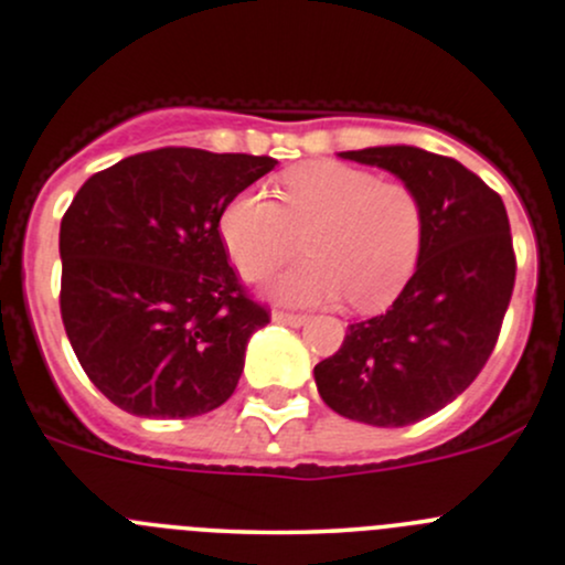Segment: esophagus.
Here are the masks:
<instances>
[{"mask_svg":"<svg viewBox=\"0 0 565 565\" xmlns=\"http://www.w3.org/2000/svg\"><path fill=\"white\" fill-rule=\"evenodd\" d=\"M271 320L282 322V326H290V328H299V326H303V322L309 320V317L307 315H296V312H282V309H275V312H271Z\"/></svg>","mask_w":565,"mask_h":565,"instance_id":"esophagus-1","label":"esophagus"}]
</instances>
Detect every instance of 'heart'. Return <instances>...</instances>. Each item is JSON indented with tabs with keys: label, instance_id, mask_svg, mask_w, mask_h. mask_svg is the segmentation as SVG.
Instances as JSON below:
<instances>
[{
	"label": "heart",
	"instance_id": "b5f03b06",
	"mask_svg": "<svg viewBox=\"0 0 565 565\" xmlns=\"http://www.w3.org/2000/svg\"><path fill=\"white\" fill-rule=\"evenodd\" d=\"M280 202L239 192L221 213V237L248 280H264L307 248L309 258L271 285L285 303H331L350 296L354 309L392 303L414 277L424 245V207L405 181L335 160L290 168Z\"/></svg>",
	"mask_w": 565,
	"mask_h": 565
}]
</instances>
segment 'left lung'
Returning <instances> with one entry per match:
<instances>
[{
    "instance_id": "obj_1",
    "label": "left lung",
    "mask_w": 565,
    "mask_h": 565,
    "mask_svg": "<svg viewBox=\"0 0 565 565\" xmlns=\"http://www.w3.org/2000/svg\"><path fill=\"white\" fill-rule=\"evenodd\" d=\"M339 157L408 183L424 207L419 266L384 315L347 328L315 365L328 408L373 427H408L446 408L483 371L515 285L504 202L472 170L416 146Z\"/></svg>"
}]
</instances>
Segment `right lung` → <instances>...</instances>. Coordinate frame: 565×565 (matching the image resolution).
Masks as SVG:
<instances>
[{"instance_id": "right-lung-1", "label": "right lung", "mask_w": 565, "mask_h": 565, "mask_svg": "<svg viewBox=\"0 0 565 565\" xmlns=\"http://www.w3.org/2000/svg\"><path fill=\"white\" fill-rule=\"evenodd\" d=\"M275 164L164 146L82 183L61 221V317L114 405L189 419L230 401L269 312L239 285L218 224Z\"/></svg>"}]
</instances>
